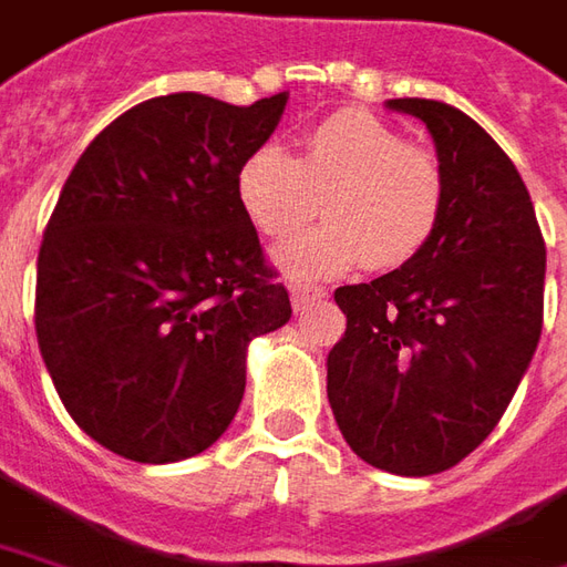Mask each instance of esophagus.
Wrapping results in <instances>:
<instances>
[{"instance_id": "esophagus-1", "label": "esophagus", "mask_w": 567, "mask_h": 567, "mask_svg": "<svg viewBox=\"0 0 567 567\" xmlns=\"http://www.w3.org/2000/svg\"><path fill=\"white\" fill-rule=\"evenodd\" d=\"M324 296H328L324 287H311V284H292L290 287L292 309L296 311H306L309 306H315V302H321Z\"/></svg>"}]
</instances>
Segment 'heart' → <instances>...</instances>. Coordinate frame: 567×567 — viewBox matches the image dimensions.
<instances>
[{
	"mask_svg": "<svg viewBox=\"0 0 567 567\" xmlns=\"http://www.w3.org/2000/svg\"><path fill=\"white\" fill-rule=\"evenodd\" d=\"M237 199L275 243L302 234L321 205L328 224L280 252L292 275H343L362 261L393 271L434 237L446 177L431 146L349 109L309 127L299 158L275 143L249 152L237 171Z\"/></svg>",
	"mask_w": 567,
	"mask_h": 567,
	"instance_id": "b5f03b06",
	"label": "heart"
}]
</instances>
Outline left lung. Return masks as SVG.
<instances>
[{
	"label": "left lung",
	"mask_w": 567,
	"mask_h": 567,
	"mask_svg": "<svg viewBox=\"0 0 567 567\" xmlns=\"http://www.w3.org/2000/svg\"><path fill=\"white\" fill-rule=\"evenodd\" d=\"M434 136L446 199L412 261L333 292L346 333L328 399L352 452L427 477L458 465L499 424L543 330L546 246L522 174L465 112L390 99Z\"/></svg>",
	"instance_id": "8db88e82"
}]
</instances>
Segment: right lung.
Instances as JSON below:
<instances>
[{"label": "right lung", "mask_w": 567, "mask_h": 567, "mask_svg": "<svg viewBox=\"0 0 567 567\" xmlns=\"http://www.w3.org/2000/svg\"><path fill=\"white\" fill-rule=\"evenodd\" d=\"M284 105L146 99L64 181L37 258V340L68 415L121 458L208 450L237 415L249 340L290 321L237 199L239 165Z\"/></svg>", "instance_id": "add662e5"}]
</instances>
